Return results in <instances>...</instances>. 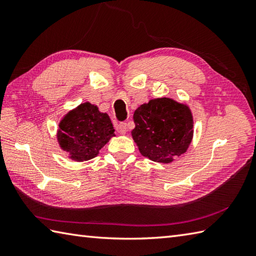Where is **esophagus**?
Returning <instances> with one entry per match:
<instances>
[{
	"instance_id": "1",
	"label": "esophagus",
	"mask_w": 256,
	"mask_h": 256,
	"mask_svg": "<svg viewBox=\"0 0 256 256\" xmlns=\"http://www.w3.org/2000/svg\"><path fill=\"white\" fill-rule=\"evenodd\" d=\"M116 128L118 133H120V134H125V133L128 132V124L124 123V122L118 123V124L116 125Z\"/></svg>"
}]
</instances>
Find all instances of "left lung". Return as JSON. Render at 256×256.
<instances>
[{
    "label": "left lung",
    "instance_id": "obj_1",
    "mask_svg": "<svg viewBox=\"0 0 256 256\" xmlns=\"http://www.w3.org/2000/svg\"><path fill=\"white\" fill-rule=\"evenodd\" d=\"M134 142L140 154L157 162H172L186 153L194 134V120L186 104L170 98L153 99L134 112Z\"/></svg>",
    "mask_w": 256,
    "mask_h": 256
}]
</instances>
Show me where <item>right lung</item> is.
Masks as SVG:
<instances>
[{
	"instance_id": "1",
	"label": "right lung",
	"mask_w": 256,
	"mask_h": 256,
	"mask_svg": "<svg viewBox=\"0 0 256 256\" xmlns=\"http://www.w3.org/2000/svg\"><path fill=\"white\" fill-rule=\"evenodd\" d=\"M114 135L113 124L108 114L86 102L64 116L59 123L57 138L60 148L67 152L70 158L84 162L99 154Z\"/></svg>"
}]
</instances>
